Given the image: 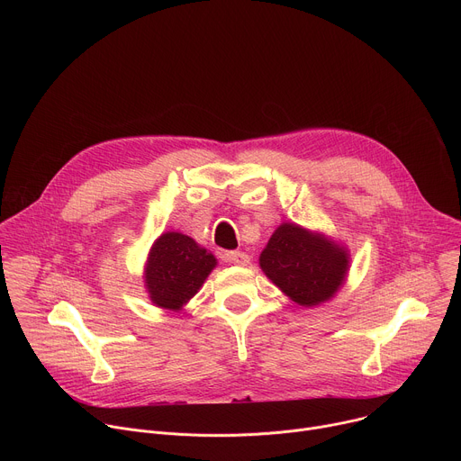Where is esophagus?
<instances>
[{
	"mask_svg": "<svg viewBox=\"0 0 461 461\" xmlns=\"http://www.w3.org/2000/svg\"><path fill=\"white\" fill-rule=\"evenodd\" d=\"M221 257L222 260L233 262V265H239V267H246L249 262V257L244 251H224Z\"/></svg>",
	"mask_w": 461,
	"mask_h": 461,
	"instance_id": "esophagus-1",
	"label": "esophagus"
}]
</instances>
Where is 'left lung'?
Here are the masks:
<instances>
[{"label": "left lung", "instance_id": "obj_1", "mask_svg": "<svg viewBox=\"0 0 461 461\" xmlns=\"http://www.w3.org/2000/svg\"><path fill=\"white\" fill-rule=\"evenodd\" d=\"M258 262L274 285L301 306L330 299L348 270L345 249L297 224L279 226Z\"/></svg>", "mask_w": 461, "mask_h": 461}]
</instances>
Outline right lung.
<instances>
[{
    "mask_svg": "<svg viewBox=\"0 0 461 461\" xmlns=\"http://www.w3.org/2000/svg\"><path fill=\"white\" fill-rule=\"evenodd\" d=\"M215 265V257L191 237L176 231L160 235L149 251L146 268L151 301L157 306L178 310L199 292Z\"/></svg>",
    "mask_w": 461,
    "mask_h": 461,
    "instance_id": "add662e5",
    "label": "right lung"
}]
</instances>
